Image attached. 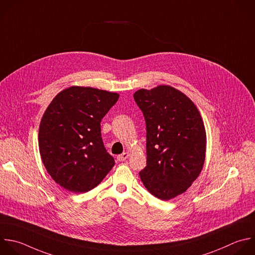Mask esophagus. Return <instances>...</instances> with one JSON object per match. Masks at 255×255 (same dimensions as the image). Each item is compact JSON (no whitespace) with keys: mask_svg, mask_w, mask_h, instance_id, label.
Wrapping results in <instances>:
<instances>
[{"mask_svg":"<svg viewBox=\"0 0 255 255\" xmlns=\"http://www.w3.org/2000/svg\"><path fill=\"white\" fill-rule=\"evenodd\" d=\"M128 157H129V153L128 152H124V153H122V154L117 156V160L118 161H125Z\"/></svg>","mask_w":255,"mask_h":255,"instance_id":"34e87169","label":"esophagus"}]
</instances>
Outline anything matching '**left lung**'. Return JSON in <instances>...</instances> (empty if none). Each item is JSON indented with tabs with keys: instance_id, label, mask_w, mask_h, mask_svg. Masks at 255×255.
<instances>
[{
	"instance_id": "1",
	"label": "left lung",
	"mask_w": 255,
	"mask_h": 255,
	"mask_svg": "<svg viewBox=\"0 0 255 255\" xmlns=\"http://www.w3.org/2000/svg\"><path fill=\"white\" fill-rule=\"evenodd\" d=\"M134 100L146 123V167L139 172L146 189L161 200L184 193L205 160L206 134L199 111L170 86L141 89Z\"/></svg>"
}]
</instances>
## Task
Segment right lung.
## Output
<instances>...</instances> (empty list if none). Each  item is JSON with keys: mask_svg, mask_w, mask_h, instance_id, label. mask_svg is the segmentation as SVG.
<instances>
[{"mask_svg": "<svg viewBox=\"0 0 255 255\" xmlns=\"http://www.w3.org/2000/svg\"><path fill=\"white\" fill-rule=\"evenodd\" d=\"M119 95L73 86L60 92L41 120L39 149L53 180L75 193L95 188L113 168L101 136V120Z\"/></svg>", "mask_w": 255, "mask_h": 255, "instance_id": "obj_1", "label": "right lung"}]
</instances>
